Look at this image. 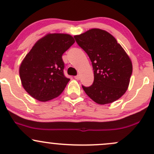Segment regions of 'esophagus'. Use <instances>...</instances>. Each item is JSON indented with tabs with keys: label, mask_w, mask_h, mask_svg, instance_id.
Returning <instances> with one entry per match:
<instances>
[{
	"label": "esophagus",
	"mask_w": 154,
	"mask_h": 154,
	"mask_svg": "<svg viewBox=\"0 0 154 154\" xmlns=\"http://www.w3.org/2000/svg\"><path fill=\"white\" fill-rule=\"evenodd\" d=\"M75 78L76 79H77V80H78V79H80V75H78L75 76Z\"/></svg>",
	"instance_id": "esophagus-1"
}]
</instances>
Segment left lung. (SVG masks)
I'll return each mask as SVG.
<instances>
[{"label":"left lung","instance_id":"1","mask_svg":"<svg viewBox=\"0 0 154 154\" xmlns=\"http://www.w3.org/2000/svg\"><path fill=\"white\" fill-rule=\"evenodd\" d=\"M74 37L87 53L94 72L93 85L82 86L86 94L100 105L121 98L128 90L132 72V61L123 48L112 35L97 28Z\"/></svg>","mask_w":154,"mask_h":154}]
</instances>
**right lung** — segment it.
<instances>
[{"label": "right lung", "mask_w": 154, "mask_h": 154, "mask_svg": "<svg viewBox=\"0 0 154 154\" xmlns=\"http://www.w3.org/2000/svg\"><path fill=\"white\" fill-rule=\"evenodd\" d=\"M72 35L48 33L38 40L19 66L24 89L35 99L46 102L56 98L70 80L63 75L62 55L75 43Z\"/></svg>", "instance_id": "obj_1"}]
</instances>
